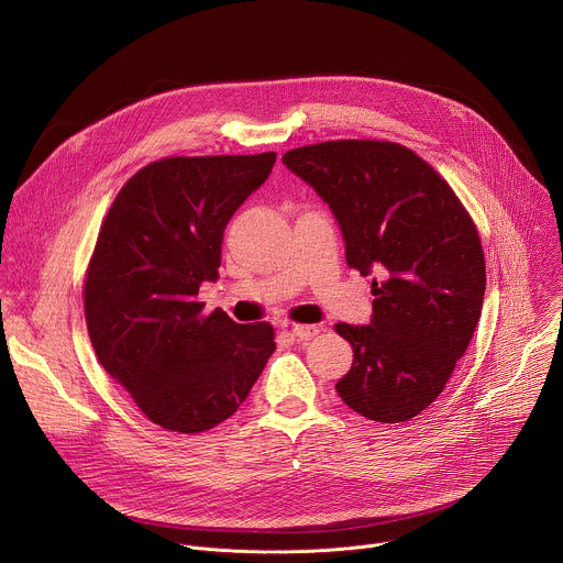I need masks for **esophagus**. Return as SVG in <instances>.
<instances>
[{
    "instance_id": "esophagus-1",
    "label": "esophagus",
    "mask_w": 563,
    "mask_h": 563,
    "mask_svg": "<svg viewBox=\"0 0 563 563\" xmlns=\"http://www.w3.org/2000/svg\"><path fill=\"white\" fill-rule=\"evenodd\" d=\"M318 325H291V334L298 339V341H309L318 334Z\"/></svg>"
}]
</instances>
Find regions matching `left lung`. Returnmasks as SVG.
<instances>
[{"label": "left lung", "instance_id": "left-lung-1", "mask_svg": "<svg viewBox=\"0 0 563 563\" xmlns=\"http://www.w3.org/2000/svg\"><path fill=\"white\" fill-rule=\"evenodd\" d=\"M283 165L330 205L347 265L374 276L369 323L334 328L354 350L336 391L369 421H410L443 391L476 330L486 294L476 227L450 185L394 142L309 144Z\"/></svg>", "mask_w": 563, "mask_h": 563}]
</instances>
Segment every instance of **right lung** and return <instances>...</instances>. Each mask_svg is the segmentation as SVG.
Masks as SVG:
<instances>
[{"instance_id":"obj_1","label":"right lung","mask_w":563,"mask_h":563,"mask_svg":"<svg viewBox=\"0 0 563 563\" xmlns=\"http://www.w3.org/2000/svg\"><path fill=\"white\" fill-rule=\"evenodd\" d=\"M276 153L165 157L118 194L85 283L100 365L159 428L196 434L229 419L274 354L269 323L202 313L224 227L272 174Z\"/></svg>"}]
</instances>
